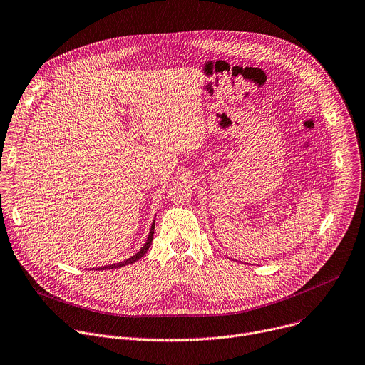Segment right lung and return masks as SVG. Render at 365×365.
I'll return each instance as SVG.
<instances>
[{"instance_id":"obj_1","label":"right lung","mask_w":365,"mask_h":365,"mask_svg":"<svg viewBox=\"0 0 365 365\" xmlns=\"http://www.w3.org/2000/svg\"><path fill=\"white\" fill-rule=\"evenodd\" d=\"M153 233H155V222H153V225H152V229H150V233H149V237H148V240H146V244H145V247L136 254V255H133L132 258H129V259H126L125 262H118V264H113V265H107V267H101L100 269L101 271H104V269H115V268H121V267H126V265H130V264H135L136 261H139L146 252H148V250L150 248V245H152V242H153Z\"/></svg>"}]
</instances>
